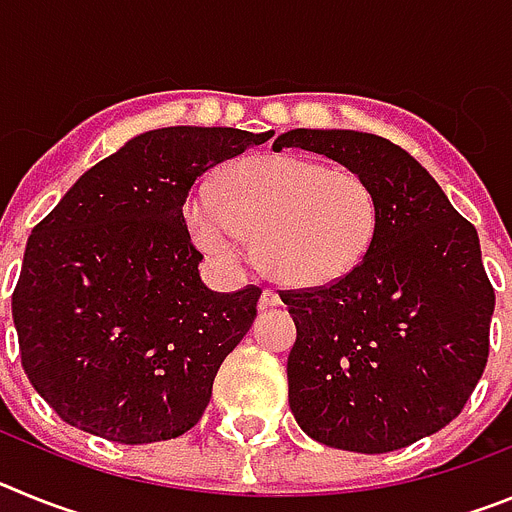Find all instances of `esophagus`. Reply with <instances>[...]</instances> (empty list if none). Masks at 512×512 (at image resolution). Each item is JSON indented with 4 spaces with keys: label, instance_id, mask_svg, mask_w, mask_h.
Returning <instances> with one entry per match:
<instances>
[{
    "label": "esophagus",
    "instance_id": "esophagus-1",
    "mask_svg": "<svg viewBox=\"0 0 512 512\" xmlns=\"http://www.w3.org/2000/svg\"><path fill=\"white\" fill-rule=\"evenodd\" d=\"M277 305H282V300H279L277 292H274V289H264V292H261V297H259L261 310H266V307H277Z\"/></svg>",
    "mask_w": 512,
    "mask_h": 512
}]
</instances>
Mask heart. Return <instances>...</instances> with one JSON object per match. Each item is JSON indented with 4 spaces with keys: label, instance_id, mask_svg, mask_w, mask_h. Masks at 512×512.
I'll return each mask as SVG.
<instances>
[{
    "label": "heart",
    "instance_id": "1",
    "mask_svg": "<svg viewBox=\"0 0 512 512\" xmlns=\"http://www.w3.org/2000/svg\"><path fill=\"white\" fill-rule=\"evenodd\" d=\"M194 243L225 271L256 256L277 282L318 289L346 279L379 230L377 192L356 171L300 156L248 158L225 171L220 194L197 189L184 207Z\"/></svg>",
    "mask_w": 512,
    "mask_h": 512
}]
</instances>
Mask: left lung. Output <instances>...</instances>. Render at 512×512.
<instances>
[{"instance_id":"1","label":"left lung","mask_w":512,"mask_h":512,"mask_svg":"<svg viewBox=\"0 0 512 512\" xmlns=\"http://www.w3.org/2000/svg\"><path fill=\"white\" fill-rule=\"evenodd\" d=\"M372 184L379 230L346 279L289 289V408L330 449L387 454L449 425L485 372L495 292L477 230L410 153L359 130H287Z\"/></svg>"}]
</instances>
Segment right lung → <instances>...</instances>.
<instances>
[{
    "instance_id": "obj_1",
    "label": "right lung",
    "mask_w": 512,
    "mask_h": 512,
    "mask_svg": "<svg viewBox=\"0 0 512 512\" xmlns=\"http://www.w3.org/2000/svg\"><path fill=\"white\" fill-rule=\"evenodd\" d=\"M274 135L174 125L130 138L33 228L12 295L22 369L79 431L182 436L256 318L259 287L212 292L184 202L194 179Z\"/></svg>"
}]
</instances>
